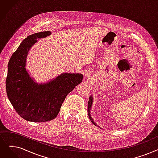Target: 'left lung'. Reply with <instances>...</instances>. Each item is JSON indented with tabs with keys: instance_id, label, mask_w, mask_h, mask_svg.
<instances>
[{
	"instance_id": "1",
	"label": "left lung",
	"mask_w": 158,
	"mask_h": 158,
	"mask_svg": "<svg viewBox=\"0 0 158 158\" xmlns=\"http://www.w3.org/2000/svg\"><path fill=\"white\" fill-rule=\"evenodd\" d=\"M92 102H93V98L92 96H90V98H89V100H88V117H89V119H90V121H92V123H93V124L95 126H98V125L96 124V123L94 122V119H92V116L90 115V109H91V107H92Z\"/></svg>"
}]
</instances>
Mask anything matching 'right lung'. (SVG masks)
<instances>
[{
  "label": "right lung",
  "mask_w": 158,
  "mask_h": 158,
  "mask_svg": "<svg viewBox=\"0 0 158 158\" xmlns=\"http://www.w3.org/2000/svg\"><path fill=\"white\" fill-rule=\"evenodd\" d=\"M50 31L33 33L23 40L8 65L6 88L8 98L18 114L33 122H46L57 117L66 95L83 80L81 73L60 74L45 84L34 81L26 70L28 52L38 39Z\"/></svg>",
  "instance_id": "add662e5"
}]
</instances>
